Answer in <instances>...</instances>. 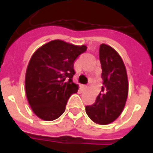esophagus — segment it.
<instances>
[{
    "label": "esophagus",
    "mask_w": 153,
    "mask_h": 153,
    "mask_svg": "<svg viewBox=\"0 0 153 153\" xmlns=\"http://www.w3.org/2000/svg\"><path fill=\"white\" fill-rule=\"evenodd\" d=\"M82 88H87L88 86H87V85H82Z\"/></svg>",
    "instance_id": "obj_1"
}]
</instances>
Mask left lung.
Returning a JSON list of instances; mask_svg holds the SVG:
<instances>
[{
    "label": "left lung",
    "mask_w": 153,
    "mask_h": 153,
    "mask_svg": "<svg viewBox=\"0 0 153 153\" xmlns=\"http://www.w3.org/2000/svg\"><path fill=\"white\" fill-rule=\"evenodd\" d=\"M102 65V93L95 102L86 106L87 115L99 125H107L120 115L128 97V84L125 64L112 47L102 44L99 48Z\"/></svg>",
    "instance_id": "1"
}]
</instances>
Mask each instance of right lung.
<instances>
[{"instance_id": "1", "label": "right lung", "mask_w": 153, "mask_h": 153, "mask_svg": "<svg viewBox=\"0 0 153 153\" xmlns=\"http://www.w3.org/2000/svg\"><path fill=\"white\" fill-rule=\"evenodd\" d=\"M86 50L84 45L54 40L32 56L25 75V90L33 111L39 118L50 121L65 112L70 97L79 89L73 82L74 62Z\"/></svg>"}]
</instances>
